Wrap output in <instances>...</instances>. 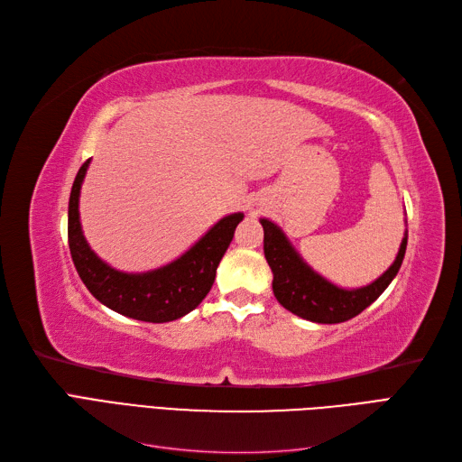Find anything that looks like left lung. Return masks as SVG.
Segmentation results:
<instances>
[{
	"mask_svg": "<svg viewBox=\"0 0 462 462\" xmlns=\"http://www.w3.org/2000/svg\"><path fill=\"white\" fill-rule=\"evenodd\" d=\"M260 223L263 227V254L273 272L272 287L275 299L289 312L318 324H339L368 309L393 282L407 250V233H404L399 254L389 270L374 283L348 291L335 287L328 279L318 275L297 254L275 223L270 219H260Z\"/></svg>",
	"mask_w": 462,
	"mask_h": 462,
	"instance_id": "1",
	"label": "left lung"
}]
</instances>
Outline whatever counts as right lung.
<instances>
[{
  "instance_id": "add662e5",
  "label": "right lung",
  "mask_w": 462,
  "mask_h": 462,
  "mask_svg": "<svg viewBox=\"0 0 462 462\" xmlns=\"http://www.w3.org/2000/svg\"><path fill=\"white\" fill-rule=\"evenodd\" d=\"M90 160L82 163L69 199V250L82 283L92 295L127 318L163 324L183 318L204 300L216 279L217 265L233 241L243 214L219 219L202 239L175 262L146 273H123L97 258L80 229L79 194Z\"/></svg>"
}]
</instances>
